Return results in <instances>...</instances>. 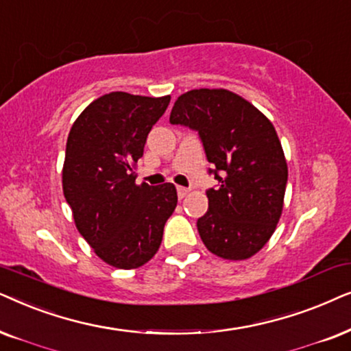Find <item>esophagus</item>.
I'll list each match as a JSON object with an SVG mask.
<instances>
[{
	"mask_svg": "<svg viewBox=\"0 0 351 351\" xmlns=\"http://www.w3.org/2000/svg\"><path fill=\"white\" fill-rule=\"evenodd\" d=\"M176 191H178V195H180V199H183V197H186V195L189 194V189L183 188V186H178V188H176Z\"/></svg>",
	"mask_w": 351,
	"mask_h": 351,
	"instance_id": "34e87169",
	"label": "esophagus"
}]
</instances>
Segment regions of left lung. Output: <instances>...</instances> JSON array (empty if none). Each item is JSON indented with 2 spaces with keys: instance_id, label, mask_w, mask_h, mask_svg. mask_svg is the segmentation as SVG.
<instances>
[{
  "instance_id": "1",
  "label": "left lung",
  "mask_w": 351,
  "mask_h": 351,
  "mask_svg": "<svg viewBox=\"0 0 351 351\" xmlns=\"http://www.w3.org/2000/svg\"><path fill=\"white\" fill-rule=\"evenodd\" d=\"M170 121L199 132L218 189L197 219L205 247L224 260H247L281 218L287 162L273 123L236 93L200 88L175 101Z\"/></svg>"
}]
</instances>
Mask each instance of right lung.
Segmentation results:
<instances>
[{
    "label": "right lung",
    "instance_id": "add662e5",
    "mask_svg": "<svg viewBox=\"0 0 351 351\" xmlns=\"http://www.w3.org/2000/svg\"><path fill=\"white\" fill-rule=\"evenodd\" d=\"M170 96L114 91L73 121L62 168L64 197L75 226L107 265L134 269L160 247L163 226L178 204L176 188L136 184L133 168Z\"/></svg>",
    "mask_w": 351,
    "mask_h": 351
}]
</instances>
